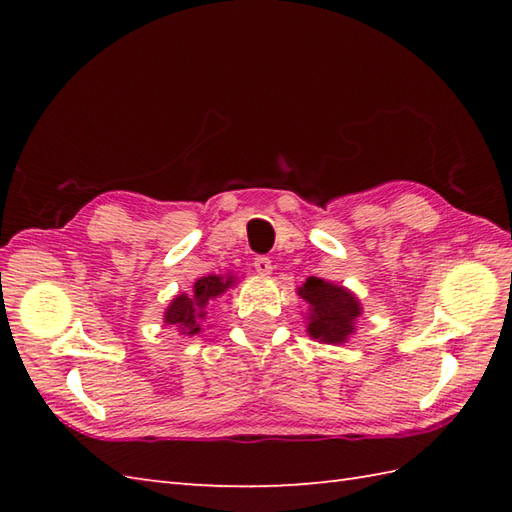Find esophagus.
Segmentation results:
<instances>
[{"mask_svg": "<svg viewBox=\"0 0 512 512\" xmlns=\"http://www.w3.org/2000/svg\"><path fill=\"white\" fill-rule=\"evenodd\" d=\"M255 270H257V275H270L273 273V262H270L268 257H255Z\"/></svg>", "mask_w": 512, "mask_h": 512, "instance_id": "obj_1", "label": "esophagus"}]
</instances>
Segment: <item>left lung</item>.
<instances>
[{
	"label": "left lung",
	"mask_w": 512,
	"mask_h": 512,
	"mask_svg": "<svg viewBox=\"0 0 512 512\" xmlns=\"http://www.w3.org/2000/svg\"><path fill=\"white\" fill-rule=\"evenodd\" d=\"M297 295L308 303L306 330L310 339L325 345L350 341L363 314L361 301L352 290L321 277H308L306 284L297 288Z\"/></svg>",
	"instance_id": "1"
}]
</instances>
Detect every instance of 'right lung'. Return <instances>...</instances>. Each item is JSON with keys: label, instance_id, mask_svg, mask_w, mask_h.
<instances>
[{"label": "right lung", "instance_id": "1", "mask_svg": "<svg viewBox=\"0 0 512 512\" xmlns=\"http://www.w3.org/2000/svg\"><path fill=\"white\" fill-rule=\"evenodd\" d=\"M237 284V277L228 275H206L195 281L189 292H182L171 299L165 310V323L173 325L180 334H200L202 323L209 317L213 303L220 299L228 288Z\"/></svg>", "mask_w": 512, "mask_h": 512}]
</instances>
